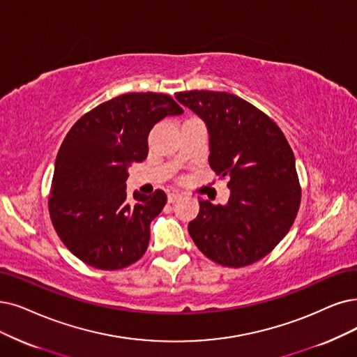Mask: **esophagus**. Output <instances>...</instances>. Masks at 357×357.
Segmentation results:
<instances>
[{
    "label": "esophagus",
    "mask_w": 357,
    "mask_h": 357,
    "mask_svg": "<svg viewBox=\"0 0 357 357\" xmlns=\"http://www.w3.org/2000/svg\"><path fill=\"white\" fill-rule=\"evenodd\" d=\"M178 197H180V193H178V192H169V193H168V202L173 204V202L177 201Z\"/></svg>",
    "instance_id": "34e87169"
}]
</instances>
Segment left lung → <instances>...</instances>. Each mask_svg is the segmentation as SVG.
<instances>
[{"label":"left lung","instance_id":"left-lung-1","mask_svg":"<svg viewBox=\"0 0 357 357\" xmlns=\"http://www.w3.org/2000/svg\"><path fill=\"white\" fill-rule=\"evenodd\" d=\"M206 126L209 165L228 178L225 205L199 201L189 222L195 245L213 262L246 266L262 259L290 230L301 206L294 153L280 127L233 93H176Z\"/></svg>","mask_w":357,"mask_h":357}]
</instances>
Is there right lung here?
Instances as JSON below:
<instances>
[{"label": "right lung", "instance_id": "obj_1", "mask_svg": "<svg viewBox=\"0 0 357 357\" xmlns=\"http://www.w3.org/2000/svg\"><path fill=\"white\" fill-rule=\"evenodd\" d=\"M183 108L164 93H124L98 105L75 123L55 160L50 215L66 248L98 269H121L148 249L151 221L167 195L133 199L126 180L132 162L148 156V135Z\"/></svg>", "mask_w": 357, "mask_h": 357}]
</instances>
